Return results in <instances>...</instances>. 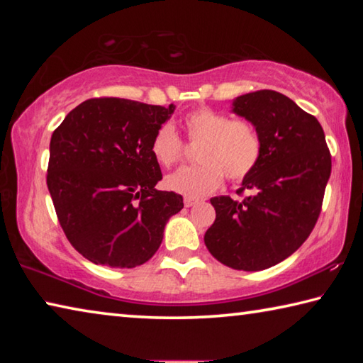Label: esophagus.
<instances>
[{"label":"esophagus","instance_id":"obj_1","mask_svg":"<svg viewBox=\"0 0 363 363\" xmlns=\"http://www.w3.org/2000/svg\"><path fill=\"white\" fill-rule=\"evenodd\" d=\"M184 205H186V208L195 206V205H199V200H195V199H189V196H186V199H184Z\"/></svg>","mask_w":363,"mask_h":363}]
</instances>
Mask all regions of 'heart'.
<instances>
[{"instance_id": "b5f03b06", "label": "heart", "mask_w": 363, "mask_h": 363, "mask_svg": "<svg viewBox=\"0 0 363 363\" xmlns=\"http://www.w3.org/2000/svg\"><path fill=\"white\" fill-rule=\"evenodd\" d=\"M184 126L189 139L200 140L195 150L200 163L177 169L167 177L164 184L173 192L200 199L216 190L224 174L230 181H242L259 163L262 143L253 123L232 120L229 115L201 107L186 115ZM150 152L162 167H171L179 160L182 143L171 123H164L153 134Z\"/></svg>"}]
</instances>
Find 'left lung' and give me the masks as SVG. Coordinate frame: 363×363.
I'll return each mask as SVG.
<instances>
[{
	"mask_svg": "<svg viewBox=\"0 0 363 363\" xmlns=\"http://www.w3.org/2000/svg\"><path fill=\"white\" fill-rule=\"evenodd\" d=\"M232 112L253 123L262 153L242 181V201L211 199L216 219L205 245L219 262L237 270H262L291 256L320 214L331 157L315 116L290 97L261 89L232 101Z\"/></svg>",
	"mask_w": 363,
	"mask_h": 363,
	"instance_id": "1",
	"label": "left lung"
}]
</instances>
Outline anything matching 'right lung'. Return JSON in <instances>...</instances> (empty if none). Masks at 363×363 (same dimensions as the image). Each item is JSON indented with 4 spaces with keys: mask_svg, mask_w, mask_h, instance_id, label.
Listing matches in <instances>:
<instances>
[{
    "mask_svg": "<svg viewBox=\"0 0 363 363\" xmlns=\"http://www.w3.org/2000/svg\"><path fill=\"white\" fill-rule=\"evenodd\" d=\"M176 106L101 97L79 104L52 133L48 189L59 223L79 255L133 269L150 259L182 196L157 190L162 171L153 134Z\"/></svg>",
    "mask_w": 363,
    "mask_h": 363,
    "instance_id": "obj_1",
    "label": "right lung"
}]
</instances>
